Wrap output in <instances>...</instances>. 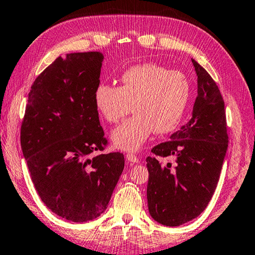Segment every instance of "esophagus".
I'll list each match as a JSON object with an SVG mask.
<instances>
[{"label":"esophagus","mask_w":255,"mask_h":255,"mask_svg":"<svg viewBox=\"0 0 255 255\" xmlns=\"http://www.w3.org/2000/svg\"><path fill=\"white\" fill-rule=\"evenodd\" d=\"M126 157H127V160L129 161V162L138 163V161H139V159H138V157H137V155L132 154V153H128V154L126 155Z\"/></svg>","instance_id":"esophagus-1"}]
</instances>
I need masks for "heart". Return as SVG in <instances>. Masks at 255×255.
Listing matches in <instances>:
<instances>
[{"label":"heart","mask_w":255,"mask_h":255,"mask_svg":"<svg viewBox=\"0 0 255 255\" xmlns=\"http://www.w3.org/2000/svg\"><path fill=\"white\" fill-rule=\"evenodd\" d=\"M191 98V83L183 72L160 64H136L120 76L119 87L101 83L93 99L103 119L117 124L132 109L134 116L111 134L113 145L135 152L154 132L167 134L178 127Z\"/></svg>","instance_id":"obj_1"}]
</instances>
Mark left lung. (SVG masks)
Wrapping results in <instances>:
<instances>
[{
  "label": "left lung",
  "mask_w": 255,
  "mask_h": 255,
  "mask_svg": "<svg viewBox=\"0 0 255 255\" xmlns=\"http://www.w3.org/2000/svg\"><path fill=\"white\" fill-rule=\"evenodd\" d=\"M192 63L197 76L192 119L146 157L148 212L169 227L193 220L208 207L228 147L221 93L208 71L194 59ZM156 157H170L174 162L161 164Z\"/></svg>",
  "instance_id": "left-lung-1"
}]
</instances>
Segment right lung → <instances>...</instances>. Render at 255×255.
I'll use <instances>...</instances> for the list:
<instances>
[{"mask_svg":"<svg viewBox=\"0 0 255 255\" xmlns=\"http://www.w3.org/2000/svg\"><path fill=\"white\" fill-rule=\"evenodd\" d=\"M104 56H59L31 85L20 142L31 180L55 215L85 222L106 211L125 167L120 152L99 154L108 140L94 104Z\"/></svg>","mask_w":255,"mask_h":255,"instance_id":"1","label":"right lung"}]
</instances>
